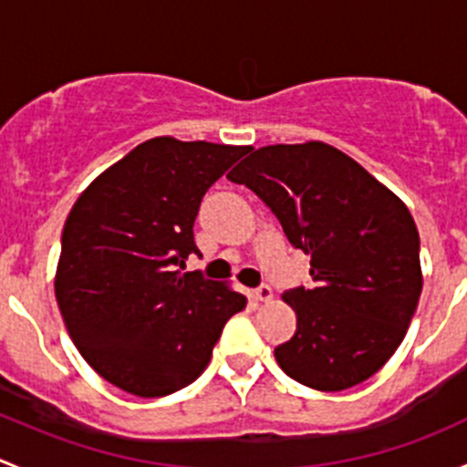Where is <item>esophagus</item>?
<instances>
[{
  "label": "esophagus",
  "instance_id": "obj_1",
  "mask_svg": "<svg viewBox=\"0 0 467 467\" xmlns=\"http://www.w3.org/2000/svg\"><path fill=\"white\" fill-rule=\"evenodd\" d=\"M253 298H255L257 303H268V300L273 298V289L268 285H260L257 289H253Z\"/></svg>",
  "mask_w": 467,
  "mask_h": 467
}]
</instances>
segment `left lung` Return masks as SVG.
I'll return each instance as SVG.
<instances>
[{
  "mask_svg": "<svg viewBox=\"0 0 467 467\" xmlns=\"http://www.w3.org/2000/svg\"><path fill=\"white\" fill-rule=\"evenodd\" d=\"M228 178L255 192L286 239L312 255V289L282 294L298 327L275 348L277 366L317 390L350 389L378 373L422 291L409 207L350 155L317 140L253 149Z\"/></svg>",
  "mask_w": 467,
  "mask_h": 467,
  "instance_id": "8db88e82",
  "label": "left lung"
}]
</instances>
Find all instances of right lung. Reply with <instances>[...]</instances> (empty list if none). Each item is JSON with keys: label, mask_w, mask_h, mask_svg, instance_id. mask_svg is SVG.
<instances>
[{"label": "right lung", "mask_w": 467, "mask_h": 467, "mask_svg": "<svg viewBox=\"0 0 467 467\" xmlns=\"http://www.w3.org/2000/svg\"><path fill=\"white\" fill-rule=\"evenodd\" d=\"M251 146L146 140L81 192L63 228L54 291L83 359L126 393L162 398L207 368L246 296L176 271L199 253L205 192Z\"/></svg>", "instance_id": "1"}]
</instances>
